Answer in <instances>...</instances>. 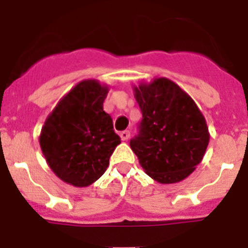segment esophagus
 Segmentation results:
<instances>
[{
	"mask_svg": "<svg viewBox=\"0 0 248 248\" xmlns=\"http://www.w3.org/2000/svg\"><path fill=\"white\" fill-rule=\"evenodd\" d=\"M129 136H131V133H129V131H122L121 133H120V137H121V139L124 140V141H126V140H128Z\"/></svg>",
	"mask_w": 248,
	"mask_h": 248,
	"instance_id": "esophagus-1",
	"label": "esophagus"
}]
</instances>
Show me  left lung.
<instances>
[{"instance_id": "left-lung-1", "label": "left lung", "mask_w": 248, "mask_h": 248, "mask_svg": "<svg viewBox=\"0 0 248 248\" xmlns=\"http://www.w3.org/2000/svg\"><path fill=\"white\" fill-rule=\"evenodd\" d=\"M141 110L138 136L129 145L145 172L159 184L186 179L209 144L206 121L193 99L171 80L156 78L134 86Z\"/></svg>"}]
</instances>
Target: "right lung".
Masks as SVG:
<instances>
[{
    "label": "right lung",
    "instance_id": "add662e5",
    "mask_svg": "<svg viewBox=\"0 0 248 248\" xmlns=\"http://www.w3.org/2000/svg\"><path fill=\"white\" fill-rule=\"evenodd\" d=\"M108 86L82 80L57 103L42 128L39 144L51 170L62 181L86 187L99 179L121 142L103 110Z\"/></svg>",
    "mask_w": 248,
    "mask_h": 248
}]
</instances>
